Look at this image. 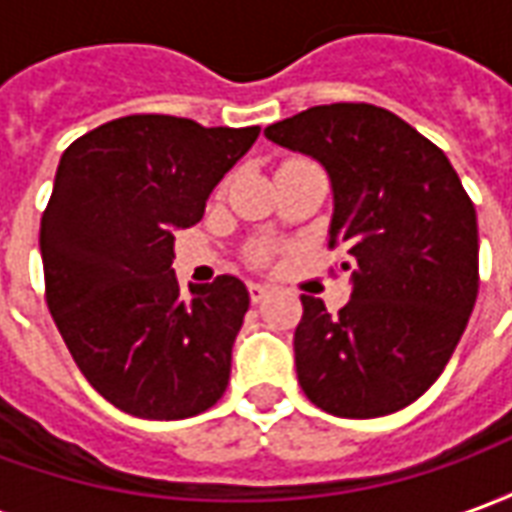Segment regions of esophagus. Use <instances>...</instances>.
<instances>
[{"label":"esophagus","instance_id":"esophagus-1","mask_svg":"<svg viewBox=\"0 0 512 512\" xmlns=\"http://www.w3.org/2000/svg\"><path fill=\"white\" fill-rule=\"evenodd\" d=\"M268 290H271V288H268V285H263V282H249V299L257 304V301L266 299Z\"/></svg>","mask_w":512,"mask_h":512}]
</instances>
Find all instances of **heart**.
Listing matches in <instances>:
<instances>
[{
	"label": "heart",
	"mask_w": 512,
	"mask_h": 512,
	"mask_svg": "<svg viewBox=\"0 0 512 512\" xmlns=\"http://www.w3.org/2000/svg\"><path fill=\"white\" fill-rule=\"evenodd\" d=\"M257 257H266V252H257Z\"/></svg>",
	"instance_id": "b5f03b06"
}]
</instances>
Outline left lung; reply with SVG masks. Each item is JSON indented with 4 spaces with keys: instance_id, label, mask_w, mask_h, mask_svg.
Returning a JSON list of instances; mask_svg holds the SVG:
<instances>
[{
    "instance_id": "left-lung-1",
    "label": "left lung",
    "mask_w": 512,
    "mask_h": 512,
    "mask_svg": "<svg viewBox=\"0 0 512 512\" xmlns=\"http://www.w3.org/2000/svg\"><path fill=\"white\" fill-rule=\"evenodd\" d=\"M263 134L326 169L329 244L343 246L351 274V301L334 318L301 296V389L334 417L395 414L441 376L474 310L472 200L450 158L381 106H312Z\"/></svg>"
}]
</instances>
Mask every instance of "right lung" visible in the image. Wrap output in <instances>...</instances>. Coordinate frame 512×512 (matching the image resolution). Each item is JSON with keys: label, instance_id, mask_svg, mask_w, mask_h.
Instances as JSON below:
<instances>
[{"label": "right lung", "instance_id": "obj_1", "mask_svg": "<svg viewBox=\"0 0 512 512\" xmlns=\"http://www.w3.org/2000/svg\"><path fill=\"white\" fill-rule=\"evenodd\" d=\"M257 134L128 115L62 153L40 219L46 301L82 376L131 417H194L227 389L249 290L224 274L186 293L172 233L200 222Z\"/></svg>", "mask_w": 512, "mask_h": 512}]
</instances>
